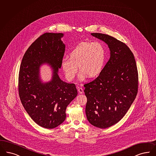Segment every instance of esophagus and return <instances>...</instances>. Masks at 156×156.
<instances>
[{
  "instance_id": "obj_1",
  "label": "esophagus",
  "mask_w": 156,
  "mask_h": 156,
  "mask_svg": "<svg viewBox=\"0 0 156 156\" xmlns=\"http://www.w3.org/2000/svg\"><path fill=\"white\" fill-rule=\"evenodd\" d=\"M78 91L80 93V94H83L84 91H83V89L82 88H78Z\"/></svg>"
}]
</instances>
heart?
Here are the masks:
<instances>
[{"mask_svg":"<svg viewBox=\"0 0 156 156\" xmlns=\"http://www.w3.org/2000/svg\"><path fill=\"white\" fill-rule=\"evenodd\" d=\"M106 51L100 42H81L70 52V58H62L61 65L66 77L72 80L80 70L79 79L84 80L88 76L94 77L100 74L106 61Z\"/></svg>","mask_w":156,"mask_h":156,"instance_id":"1","label":"heart"}]
</instances>
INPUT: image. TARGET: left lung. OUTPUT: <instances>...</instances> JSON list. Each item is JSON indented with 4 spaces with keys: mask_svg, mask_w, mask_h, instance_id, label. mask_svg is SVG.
Listing matches in <instances>:
<instances>
[{
    "mask_svg": "<svg viewBox=\"0 0 156 156\" xmlns=\"http://www.w3.org/2000/svg\"><path fill=\"white\" fill-rule=\"evenodd\" d=\"M109 48L110 57L99 75L85 84L86 113L92 126L106 128L125 115L138 93V73L133 52L109 35L92 33Z\"/></svg>",
    "mask_w": 156,
    "mask_h": 156,
    "instance_id": "1",
    "label": "left lung"
}]
</instances>
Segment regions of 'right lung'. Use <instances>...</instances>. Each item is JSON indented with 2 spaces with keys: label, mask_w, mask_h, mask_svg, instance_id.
<instances>
[{
  "label": "right lung",
  "mask_w": 156,
  "mask_h": 156,
  "mask_svg": "<svg viewBox=\"0 0 156 156\" xmlns=\"http://www.w3.org/2000/svg\"><path fill=\"white\" fill-rule=\"evenodd\" d=\"M63 34L45 33L29 46L25 53L18 75L20 100L28 114L41 127L52 129L66 119V109L76 97L75 84L60 79L58 69L61 67L65 46L61 39ZM43 63L52 68V80L41 83L39 69Z\"/></svg>",
  "instance_id": "right-lung-1"
}]
</instances>
